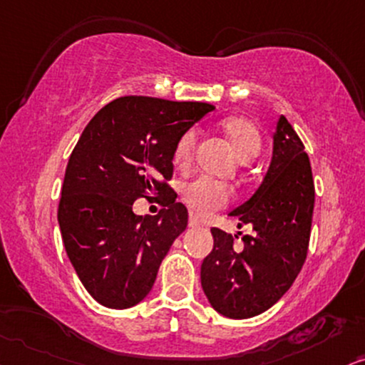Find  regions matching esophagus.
Wrapping results in <instances>:
<instances>
[{
	"mask_svg": "<svg viewBox=\"0 0 365 365\" xmlns=\"http://www.w3.org/2000/svg\"><path fill=\"white\" fill-rule=\"evenodd\" d=\"M188 225H190V227H198V225H200V219H198V215L193 214V212H190V217H188Z\"/></svg>",
	"mask_w": 365,
	"mask_h": 365,
	"instance_id": "obj_1",
	"label": "esophagus"
}]
</instances>
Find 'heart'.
Segmentation results:
<instances>
[{"label": "heart", "instance_id": "1", "mask_svg": "<svg viewBox=\"0 0 365 365\" xmlns=\"http://www.w3.org/2000/svg\"><path fill=\"white\" fill-rule=\"evenodd\" d=\"M220 128L229 138L230 145L241 160H251L259 155L262 148L261 131L255 121L244 116H230L220 123ZM197 129L190 128L183 131L175 143L173 148V163L177 167H187L193 158L197 146ZM183 200L195 210L197 214L209 215L212 212L222 209L232 198V190L224 182L214 180L205 175H197L185 180L180 187Z\"/></svg>", "mask_w": 365, "mask_h": 365}]
</instances>
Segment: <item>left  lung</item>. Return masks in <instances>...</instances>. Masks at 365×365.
I'll return each mask as SVG.
<instances>
[{
  "mask_svg": "<svg viewBox=\"0 0 365 365\" xmlns=\"http://www.w3.org/2000/svg\"><path fill=\"white\" fill-rule=\"evenodd\" d=\"M313 205L315 185L305 145L279 116L273 160L261 187L230 212L239 227L251 224L252 232L237 250L233 239L238 236L212 227L214 249L202 262L200 279L214 310L242 320L266 312L288 292L305 264Z\"/></svg>",
  "mask_w": 365,
  "mask_h": 365,
  "instance_id": "left-lung-1",
  "label": "left lung"
}]
</instances>
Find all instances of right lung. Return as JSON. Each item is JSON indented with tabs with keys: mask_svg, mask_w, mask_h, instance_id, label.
I'll use <instances>...</instances> for the list:
<instances>
[{
	"mask_svg": "<svg viewBox=\"0 0 365 365\" xmlns=\"http://www.w3.org/2000/svg\"><path fill=\"white\" fill-rule=\"evenodd\" d=\"M207 103L124 96L91 119L72 150L58 202L63 246L84 288L103 307L124 310L150 293L158 267L188 224L175 202V143L210 113ZM160 197L158 216L132 212Z\"/></svg>",
	"mask_w": 365,
	"mask_h": 365,
	"instance_id": "add662e5",
	"label": "right lung"
}]
</instances>
